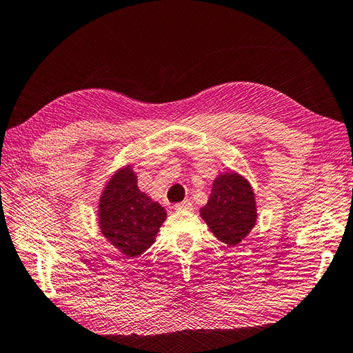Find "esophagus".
Segmentation results:
<instances>
[{
    "label": "esophagus",
    "instance_id": "1",
    "mask_svg": "<svg viewBox=\"0 0 353 353\" xmlns=\"http://www.w3.org/2000/svg\"><path fill=\"white\" fill-rule=\"evenodd\" d=\"M193 209V203H191L190 200H184L181 203H176L175 205V210H191Z\"/></svg>",
    "mask_w": 353,
    "mask_h": 353
}]
</instances>
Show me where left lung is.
<instances>
[{
    "label": "left lung",
    "instance_id": "1",
    "mask_svg": "<svg viewBox=\"0 0 353 353\" xmlns=\"http://www.w3.org/2000/svg\"><path fill=\"white\" fill-rule=\"evenodd\" d=\"M200 216L218 240L228 245L239 244L248 237L258 218L249 181L232 170L218 175Z\"/></svg>",
    "mask_w": 353,
    "mask_h": 353
}]
</instances>
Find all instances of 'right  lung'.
Instances as JSON below:
<instances>
[{
  "mask_svg": "<svg viewBox=\"0 0 353 353\" xmlns=\"http://www.w3.org/2000/svg\"><path fill=\"white\" fill-rule=\"evenodd\" d=\"M166 210L137 185V175L125 166L105 184L99 203V225L105 240L128 258H137L154 243Z\"/></svg>",
  "mask_w": 353,
  "mask_h": 353,
  "instance_id": "1",
  "label": "right lung"
}]
</instances>
